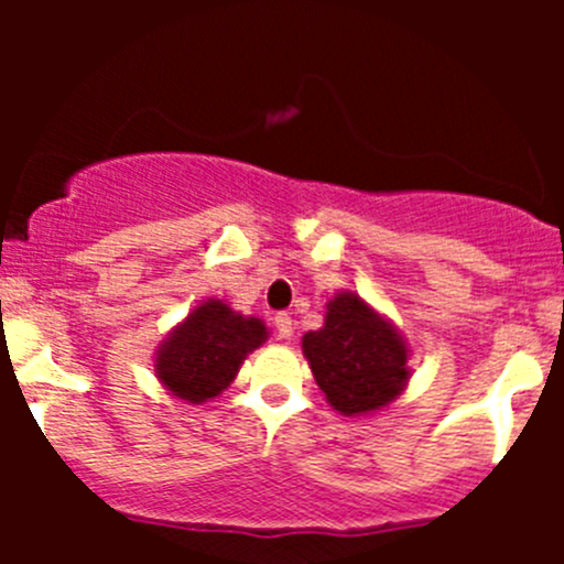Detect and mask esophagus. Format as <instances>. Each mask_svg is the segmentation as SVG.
<instances>
[{"mask_svg":"<svg viewBox=\"0 0 564 564\" xmlns=\"http://www.w3.org/2000/svg\"><path fill=\"white\" fill-rule=\"evenodd\" d=\"M275 333H278V338H283V340L292 338V335H294L292 316H289V314H275Z\"/></svg>","mask_w":564,"mask_h":564,"instance_id":"1","label":"esophagus"}]
</instances>
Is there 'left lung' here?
Masks as SVG:
<instances>
[{
	"mask_svg": "<svg viewBox=\"0 0 564 564\" xmlns=\"http://www.w3.org/2000/svg\"><path fill=\"white\" fill-rule=\"evenodd\" d=\"M303 351L316 384L344 414L390 403L406 384V346L357 294L329 303L324 327L305 333Z\"/></svg>",
	"mask_w": 564,
	"mask_h": 564,
	"instance_id": "8db88e82",
	"label": "left lung"
}]
</instances>
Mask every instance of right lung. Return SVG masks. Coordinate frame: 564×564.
Segmentation results:
<instances>
[{
	"instance_id": "1",
	"label": "right lung",
	"mask_w": 564,
	"mask_h": 564,
	"mask_svg": "<svg viewBox=\"0 0 564 564\" xmlns=\"http://www.w3.org/2000/svg\"><path fill=\"white\" fill-rule=\"evenodd\" d=\"M259 318H246L220 300L198 305L158 355V377L176 398L202 403L229 388L250 349L264 340Z\"/></svg>"
}]
</instances>
